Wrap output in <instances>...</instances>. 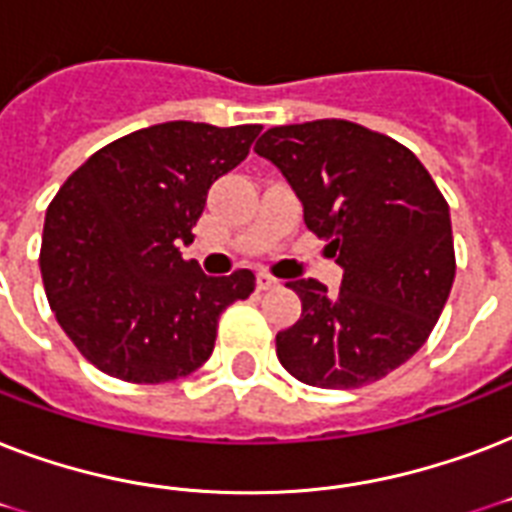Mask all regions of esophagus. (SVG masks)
<instances>
[{
    "label": "esophagus",
    "instance_id": "esophagus-1",
    "mask_svg": "<svg viewBox=\"0 0 512 512\" xmlns=\"http://www.w3.org/2000/svg\"><path fill=\"white\" fill-rule=\"evenodd\" d=\"M276 284H279V279H273L271 273H265V271H260L257 273V289H273L276 287Z\"/></svg>",
    "mask_w": 512,
    "mask_h": 512
}]
</instances>
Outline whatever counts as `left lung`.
Returning <instances> with one entry per match:
<instances>
[{
	"instance_id": "left-lung-1",
	"label": "left lung",
	"mask_w": 512,
	"mask_h": 512,
	"mask_svg": "<svg viewBox=\"0 0 512 512\" xmlns=\"http://www.w3.org/2000/svg\"><path fill=\"white\" fill-rule=\"evenodd\" d=\"M255 151L287 177L308 231L345 271L337 292L289 281L303 313L276 335L281 366L313 388L382 380L425 345L452 292L444 193L409 148L345 119L271 127Z\"/></svg>"
}]
</instances>
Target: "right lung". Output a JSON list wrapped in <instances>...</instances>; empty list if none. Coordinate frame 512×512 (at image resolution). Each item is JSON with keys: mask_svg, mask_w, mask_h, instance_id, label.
Here are the masks:
<instances>
[{"mask_svg": "<svg viewBox=\"0 0 512 512\" xmlns=\"http://www.w3.org/2000/svg\"><path fill=\"white\" fill-rule=\"evenodd\" d=\"M260 130L154 124L95 151L60 185L44 217V292L100 372L138 385L196 372L225 308L255 292L252 271L212 279L177 244H191L209 185L247 159Z\"/></svg>", "mask_w": 512, "mask_h": 512, "instance_id": "right-lung-1", "label": "right lung"}]
</instances>
